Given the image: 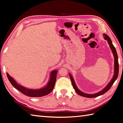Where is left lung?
<instances>
[{"label":"left lung","instance_id":"8db88e82","mask_svg":"<svg viewBox=\"0 0 123 123\" xmlns=\"http://www.w3.org/2000/svg\"><path fill=\"white\" fill-rule=\"evenodd\" d=\"M104 36L105 39L107 40L108 42L110 48H111V51L112 52V53H113L114 56V59H115V61H114L115 62V66H114L115 69H114V71H115V72H114V77H113V78L112 79V80H111V81L109 82V83L107 85V86L105 87L104 90H102V91H100L99 92H98V93H97L89 94L84 93H83V92H82V91H80V90H79V89L77 88L76 86L75 83V82L74 81L73 78L72 76H71V75L69 74L70 79H71V80L72 81L73 86L74 89H75V90L76 93L78 94H79L80 96H81L84 97H86V98H94V97H98L99 96H101V95L105 94L106 92H107L110 89H111V87L112 86V85H113L115 81H116V80L118 77V76L119 64H118V55L117 54L116 48H115V47L114 46V45L112 44V41L111 40V38L109 37V36H108L106 34H104Z\"/></svg>","mask_w":123,"mask_h":123}]
</instances>
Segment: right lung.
Listing matches in <instances>:
<instances>
[{"label":"right lung","instance_id":"right-lung-1","mask_svg":"<svg viewBox=\"0 0 123 123\" xmlns=\"http://www.w3.org/2000/svg\"><path fill=\"white\" fill-rule=\"evenodd\" d=\"M57 73V71L55 70V71H52L51 74L50 79L48 83L45 87L39 90H31L26 89L25 87L17 84L16 81L11 76H10L7 73V76L12 86L18 90L21 93L30 97H41L48 95L50 93H51L52 90H53L55 83H56Z\"/></svg>","mask_w":123,"mask_h":123}]
</instances>
